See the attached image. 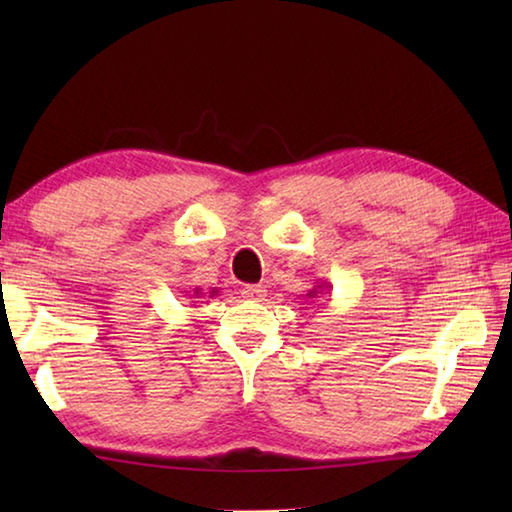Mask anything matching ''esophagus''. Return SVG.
Here are the masks:
<instances>
[{"label":"esophagus","instance_id":"34e87169","mask_svg":"<svg viewBox=\"0 0 512 512\" xmlns=\"http://www.w3.org/2000/svg\"><path fill=\"white\" fill-rule=\"evenodd\" d=\"M242 297L248 301H264L266 290L262 286H244L242 288Z\"/></svg>","mask_w":512,"mask_h":512}]
</instances>
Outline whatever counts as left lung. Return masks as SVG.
Wrapping results in <instances>:
<instances>
[{
	"mask_svg": "<svg viewBox=\"0 0 512 512\" xmlns=\"http://www.w3.org/2000/svg\"><path fill=\"white\" fill-rule=\"evenodd\" d=\"M328 288H330V286H328ZM328 288H323V286H314V288L308 292L306 297H312V299H314V297H319V295H323V292L328 290Z\"/></svg>",
	"mask_w": 512,
	"mask_h": 512,
	"instance_id": "obj_1",
	"label": "left lung"
}]
</instances>
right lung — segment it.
I'll return each mask as SVG.
<instances>
[{"label":"right lung","instance_id":"1","mask_svg":"<svg viewBox=\"0 0 512 512\" xmlns=\"http://www.w3.org/2000/svg\"><path fill=\"white\" fill-rule=\"evenodd\" d=\"M215 292H217V290H213V295H215ZM200 295H202L200 288H195V290H193V297H200Z\"/></svg>","mask_w":512,"mask_h":512}]
</instances>
